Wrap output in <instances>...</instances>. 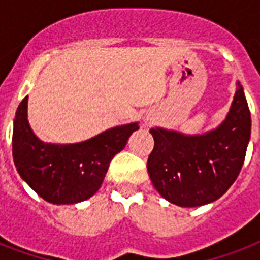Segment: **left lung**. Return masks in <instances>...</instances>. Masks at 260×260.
<instances>
[{
	"label": "left lung",
	"instance_id": "left-lung-1",
	"mask_svg": "<svg viewBox=\"0 0 260 260\" xmlns=\"http://www.w3.org/2000/svg\"><path fill=\"white\" fill-rule=\"evenodd\" d=\"M154 150L147 170L163 198L183 208L216 201L242 170L251 138V114L242 85L225 120L202 135L151 128Z\"/></svg>",
	"mask_w": 260,
	"mask_h": 260
}]
</instances>
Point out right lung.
I'll list each match as a JSON object with an SVG mask.
<instances>
[{
    "label": "right lung",
    "mask_w": 260,
    "mask_h": 260,
    "mask_svg": "<svg viewBox=\"0 0 260 260\" xmlns=\"http://www.w3.org/2000/svg\"><path fill=\"white\" fill-rule=\"evenodd\" d=\"M28 97L18 105L13 125V160L20 177L46 201L77 204L97 193L110 160L139 129L118 125L74 144H52L36 138L28 122Z\"/></svg>",
    "instance_id": "obj_1"
}]
</instances>
